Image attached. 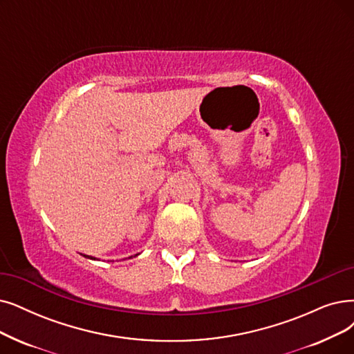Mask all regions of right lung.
<instances>
[{"label":"right lung","mask_w":354,"mask_h":354,"mask_svg":"<svg viewBox=\"0 0 354 354\" xmlns=\"http://www.w3.org/2000/svg\"><path fill=\"white\" fill-rule=\"evenodd\" d=\"M82 256H84V254H82ZM136 256H138V254H136ZM84 257H87V259H91V260H95L94 257H90V256H84Z\"/></svg>","instance_id":"obj_1"}]
</instances>
